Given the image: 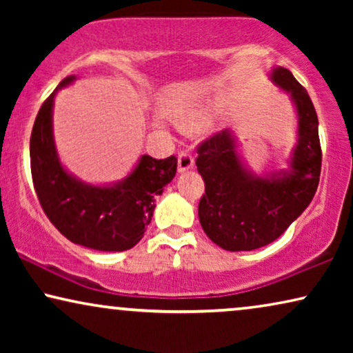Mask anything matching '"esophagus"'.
Instances as JSON below:
<instances>
[{"label": "esophagus", "mask_w": 353, "mask_h": 353, "mask_svg": "<svg viewBox=\"0 0 353 353\" xmlns=\"http://www.w3.org/2000/svg\"><path fill=\"white\" fill-rule=\"evenodd\" d=\"M192 167H194V159H192V156H190V154L186 152L178 154V172L180 173L190 172L192 170Z\"/></svg>", "instance_id": "34e87169"}]
</instances>
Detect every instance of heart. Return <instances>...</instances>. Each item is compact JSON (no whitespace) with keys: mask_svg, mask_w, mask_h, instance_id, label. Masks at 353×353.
Wrapping results in <instances>:
<instances>
[{"mask_svg":"<svg viewBox=\"0 0 353 353\" xmlns=\"http://www.w3.org/2000/svg\"><path fill=\"white\" fill-rule=\"evenodd\" d=\"M204 123H205V117L202 114H197V112L186 115V117H183L180 120V125L185 130H197V128H201Z\"/></svg>","mask_w":353,"mask_h":353,"instance_id":"heart-1","label":"heart"}]
</instances>
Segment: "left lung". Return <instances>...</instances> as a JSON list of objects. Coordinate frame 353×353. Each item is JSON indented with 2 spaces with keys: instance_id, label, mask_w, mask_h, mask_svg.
<instances>
[{
  "instance_id": "left-lung-1",
  "label": "left lung",
  "mask_w": 353,
  "mask_h": 353,
  "mask_svg": "<svg viewBox=\"0 0 353 353\" xmlns=\"http://www.w3.org/2000/svg\"><path fill=\"white\" fill-rule=\"evenodd\" d=\"M268 79L286 91L296 110L297 143L281 170L255 173L233 130L207 139L196 165L205 183L199 221L212 243L230 252L254 250L278 239L315 196L321 172L318 117L310 96L281 65Z\"/></svg>"
}]
</instances>
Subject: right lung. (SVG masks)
Instances as JSON below:
<instances>
[{
	"label": "right lung",
	"mask_w": 353,
	"mask_h": 353,
	"mask_svg": "<svg viewBox=\"0 0 353 353\" xmlns=\"http://www.w3.org/2000/svg\"><path fill=\"white\" fill-rule=\"evenodd\" d=\"M75 80L65 77L38 110L30 137L33 186L48 219L67 239L101 252H122L141 241L157 196L175 176L176 159L141 154L127 176L104 185L74 175L57 152L52 110L57 91Z\"/></svg>",
	"instance_id": "obj_1"
}]
</instances>
